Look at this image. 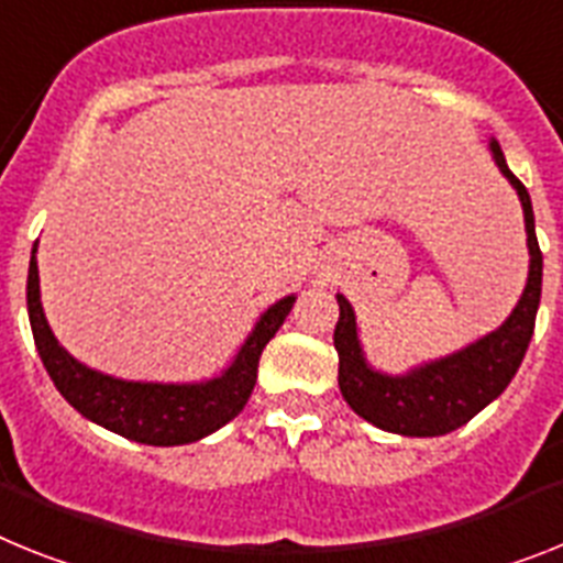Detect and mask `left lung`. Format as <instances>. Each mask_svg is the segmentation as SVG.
<instances>
[{"mask_svg":"<svg viewBox=\"0 0 563 563\" xmlns=\"http://www.w3.org/2000/svg\"><path fill=\"white\" fill-rule=\"evenodd\" d=\"M489 154L521 200L527 249H530L527 286L515 309L509 311V318L495 332L484 334L457 352L412 366L404 375H389L366 361L352 303L338 295L340 318L334 325V349L340 361V391L354 412L384 432L404 434V438H438L455 432L507 389L530 346L538 303H541V277H544V257L536 238V214H532L530 191L509 172L498 140H489Z\"/></svg>","mask_w":563,"mask_h":563,"instance_id":"obj_1","label":"left lung"}]
</instances>
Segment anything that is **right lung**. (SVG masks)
Masks as SVG:
<instances>
[{
    "mask_svg": "<svg viewBox=\"0 0 563 563\" xmlns=\"http://www.w3.org/2000/svg\"><path fill=\"white\" fill-rule=\"evenodd\" d=\"M33 243L27 266V318L36 352L51 380L82 418L93 420L108 432L148 446H183L225 427L243 412L257 380L260 354L277 334L297 295L280 297L257 318L234 361L220 375L194 384H157V380H125L85 366L51 332L40 295V266Z\"/></svg>",
    "mask_w": 563,
    "mask_h": 563,
    "instance_id": "right-lung-1",
    "label": "right lung"
}]
</instances>
